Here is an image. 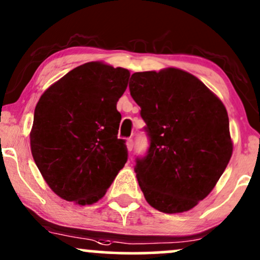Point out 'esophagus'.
Instances as JSON below:
<instances>
[{
	"mask_svg": "<svg viewBox=\"0 0 260 260\" xmlns=\"http://www.w3.org/2000/svg\"><path fill=\"white\" fill-rule=\"evenodd\" d=\"M126 144H127V149H128V151H129V153H131V151H132L133 150V147H134V142H133V139H127V143H126Z\"/></svg>",
	"mask_w": 260,
	"mask_h": 260,
	"instance_id": "esophagus-1",
	"label": "esophagus"
}]
</instances>
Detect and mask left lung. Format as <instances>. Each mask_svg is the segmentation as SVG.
Instances as JSON below:
<instances>
[{
  "mask_svg": "<svg viewBox=\"0 0 260 260\" xmlns=\"http://www.w3.org/2000/svg\"><path fill=\"white\" fill-rule=\"evenodd\" d=\"M149 137L134 171L151 207L166 214L194 208L215 187L232 155L221 100L177 68L137 72L129 80Z\"/></svg>",
  "mask_w": 260,
  "mask_h": 260,
  "instance_id": "8db88e82",
  "label": "left lung"
}]
</instances>
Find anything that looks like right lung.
<instances>
[{"label": "right lung", "instance_id": "add662e5", "mask_svg": "<svg viewBox=\"0 0 260 260\" xmlns=\"http://www.w3.org/2000/svg\"><path fill=\"white\" fill-rule=\"evenodd\" d=\"M129 71L103 62L74 68L41 95L30 132L31 154L53 192L79 205L96 203L127 162L118 139L117 101Z\"/></svg>", "mask_w": 260, "mask_h": 260}]
</instances>
